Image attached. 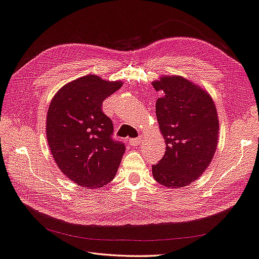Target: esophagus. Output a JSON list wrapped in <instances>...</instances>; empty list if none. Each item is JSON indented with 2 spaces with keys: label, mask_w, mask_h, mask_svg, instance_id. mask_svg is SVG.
<instances>
[{
  "label": "esophagus",
  "mask_w": 259,
  "mask_h": 259,
  "mask_svg": "<svg viewBox=\"0 0 259 259\" xmlns=\"http://www.w3.org/2000/svg\"><path fill=\"white\" fill-rule=\"evenodd\" d=\"M142 139H143L142 137H138V138H133V139H130L128 143H130L132 146H137V145L141 144Z\"/></svg>",
  "instance_id": "obj_1"
}]
</instances>
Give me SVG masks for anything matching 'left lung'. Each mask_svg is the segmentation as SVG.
I'll return each instance as SVG.
<instances>
[{
	"instance_id": "left-lung-1",
	"label": "left lung",
	"mask_w": 259,
	"mask_h": 259,
	"mask_svg": "<svg viewBox=\"0 0 259 259\" xmlns=\"http://www.w3.org/2000/svg\"><path fill=\"white\" fill-rule=\"evenodd\" d=\"M152 86L163 94L156 115L166 145L152 177L169 188L184 187L211 162L219 141L218 113L210 95L182 76H161Z\"/></svg>"
}]
</instances>
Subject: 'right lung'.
Masks as SVG:
<instances>
[{
  "label": "right lung",
  "instance_id": "right-lung-1",
  "mask_svg": "<svg viewBox=\"0 0 259 259\" xmlns=\"http://www.w3.org/2000/svg\"><path fill=\"white\" fill-rule=\"evenodd\" d=\"M123 81L82 76L58 90L47 113V141L62 173L82 187L98 188L115 177L125 152L112 138L113 124L102 102Z\"/></svg>",
  "mask_w": 259,
  "mask_h": 259
}]
</instances>
